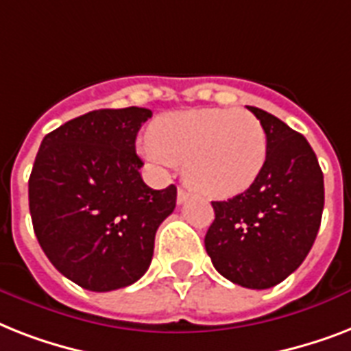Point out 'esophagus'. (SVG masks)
Here are the masks:
<instances>
[{"label":"esophagus","instance_id":"obj_1","mask_svg":"<svg viewBox=\"0 0 351 351\" xmlns=\"http://www.w3.org/2000/svg\"><path fill=\"white\" fill-rule=\"evenodd\" d=\"M189 197H191V193L186 191L184 187H180V189H178V195H176V202L178 204L187 202V200H189Z\"/></svg>","mask_w":351,"mask_h":351}]
</instances>
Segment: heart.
Wrapping results in <instances>:
<instances>
[{
	"instance_id": "obj_1",
	"label": "heart",
	"mask_w": 351,
	"mask_h": 351,
	"mask_svg": "<svg viewBox=\"0 0 351 351\" xmlns=\"http://www.w3.org/2000/svg\"><path fill=\"white\" fill-rule=\"evenodd\" d=\"M147 142L149 156L184 165L187 182L215 198L250 189L266 164V131L245 109L167 112L151 123Z\"/></svg>"
}]
</instances>
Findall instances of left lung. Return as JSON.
I'll return each instance as SVG.
<instances>
[{"instance_id": "8db88e82", "label": "left lung", "mask_w": 351, "mask_h": 351, "mask_svg": "<svg viewBox=\"0 0 351 351\" xmlns=\"http://www.w3.org/2000/svg\"><path fill=\"white\" fill-rule=\"evenodd\" d=\"M267 138L264 169L237 197L215 209L204 244L215 269L231 282L267 289L302 264L324 208V176L313 149L282 120L250 107Z\"/></svg>"}]
</instances>
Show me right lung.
Here are the masks:
<instances>
[{
    "label": "right lung",
    "mask_w": 351,
    "mask_h": 351,
    "mask_svg": "<svg viewBox=\"0 0 351 351\" xmlns=\"http://www.w3.org/2000/svg\"><path fill=\"white\" fill-rule=\"evenodd\" d=\"M153 112L100 109L49 132L29 178L36 239L52 266L89 291H112L147 271L154 234L176 187L151 189L134 140Z\"/></svg>",
    "instance_id": "1"
}]
</instances>
